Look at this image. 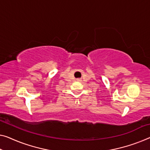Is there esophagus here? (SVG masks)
<instances>
[{"mask_svg": "<svg viewBox=\"0 0 150 150\" xmlns=\"http://www.w3.org/2000/svg\"><path fill=\"white\" fill-rule=\"evenodd\" d=\"M77 81H81V79H79V78H77Z\"/></svg>", "mask_w": 150, "mask_h": 150, "instance_id": "esophagus-1", "label": "esophagus"}]
</instances>
